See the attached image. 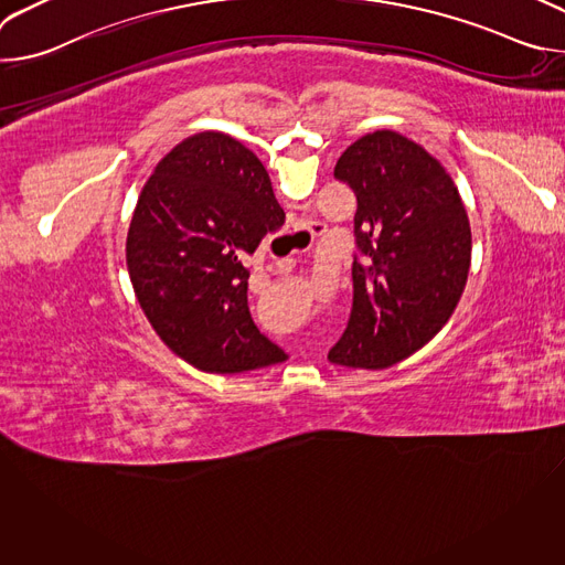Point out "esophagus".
Returning <instances> with one entry per match:
<instances>
[{
    "label": "esophagus",
    "mask_w": 565,
    "mask_h": 565,
    "mask_svg": "<svg viewBox=\"0 0 565 565\" xmlns=\"http://www.w3.org/2000/svg\"><path fill=\"white\" fill-rule=\"evenodd\" d=\"M299 230H306L312 238H317V236H321V232H324V227H321L319 223H310V225H299Z\"/></svg>",
    "instance_id": "34e87169"
}]
</instances>
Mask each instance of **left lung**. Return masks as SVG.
I'll return each instance as SVG.
<instances>
[{
    "label": "left lung",
    "instance_id": "left-lung-1",
    "mask_svg": "<svg viewBox=\"0 0 565 565\" xmlns=\"http://www.w3.org/2000/svg\"><path fill=\"white\" fill-rule=\"evenodd\" d=\"M335 179L355 199L353 306L333 364L386 369L423 349L451 317L469 273L471 230L438 160L382 129L355 140Z\"/></svg>",
    "mask_w": 565,
    "mask_h": 565
}]
</instances>
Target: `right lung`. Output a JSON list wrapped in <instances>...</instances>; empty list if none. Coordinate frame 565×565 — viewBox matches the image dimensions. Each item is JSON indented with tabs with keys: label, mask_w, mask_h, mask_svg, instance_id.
<instances>
[{
	"label": "right lung",
	"mask_w": 565,
	"mask_h": 565,
	"mask_svg": "<svg viewBox=\"0 0 565 565\" xmlns=\"http://www.w3.org/2000/svg\"><path fill=\"white\" fill-rule=\"evenodd\" d=\"M262 160L203 131L177 145L145 183L127 232L134 292L177 355L210 373L284 362L253 321L244 259L284 225Z\"/></svg>",
	"instance_id": "right-lung-1"
}]
</instances>
